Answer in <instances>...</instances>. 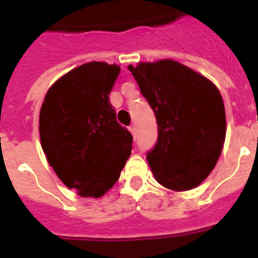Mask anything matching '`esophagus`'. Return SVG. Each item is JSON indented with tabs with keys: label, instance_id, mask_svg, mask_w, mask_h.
Returning <instances> with one entry per match:
<instances>
[{
	"label": "esophagus",
	"instance_id": "obj_1",
	"mask_svg": "<svg viewBox=\"0 0 258 258\" xmlns=\"http://www.w3.org/2000/svg\"><path fill=\"white\" fill-rule=\"evenodd\" d=\"M129 131H131L132 136H133L134 138H136V134H137V127H136V125H131V126H129Z\"/></svg>",
	"mask_w": 258,
	"mask_h": 258
}]
</instances>
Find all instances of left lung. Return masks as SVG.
I'll use <instances>...</instances> for the list:
<instances>
[{
  "instance_id": "1",
  "label": "left lung",
  "mask_w": 258,
  "mask_h": 258,
  "mask_svg": "<svg viewBox=\"0 0 258 258\" xmlns=\"http://www.w3.org/2000/svg\"><path fill=\"white\" fill-rule=\"evenodd\" d=\"M129 71L156 116V146L147 154L155 178L173 191L199 186L217 164L226 115L217 86L172 59L142 61Z\"/></svg>"
}]
</instances>
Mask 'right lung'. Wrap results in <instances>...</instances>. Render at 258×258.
Listing matches in <instances>:
<instances>
[{
	"label": "right lung",
	"instance_id": "add662e5",
	"mask_svg": "<svg viewBox=\"0 0 258 258\" xmlns=\"http://www.w3.org/2000/svg\"><path fill=\"white\" fill-rule=\"evenodd\" d=\"M117 64L90 61L50 86L40 111V140L47 163L68 188L101 198L131 156L133 137L116 121L109 93Z\"/></svg>",
	"mask_w": 258,
	"mask_h": 258
}]
</instances>
